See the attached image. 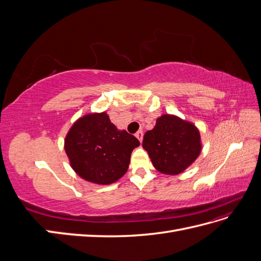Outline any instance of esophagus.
Returning a JSON list of instances; mask_svg holds the SVG:
<instances>
[{
  "label": "esophagus",
  "mask_w": 261,
  "mask_h": 261,
  "mask_svg": "<svg viewBox=\"0 0 261 261\" xmlns=\"http://www.w3.org/2000/svg\"><path fill=\"white\" fill-rule=\"evenodd\" d=\"M136 137H137V139L140 141V143H141V141H143V137H144V133L143 132H141V130H139V132H137L136 133V135H135Z\"/></svg>",
  "instance_id": "obj_1"
}]
</instances>
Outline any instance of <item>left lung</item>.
Masks as SVG:
<instances>
[{"mask_svg": "<svg viewBox=\"0 0 261 261\" xmlns=\"http://www.w3.org/2000/svg\"><path fill=\"white\" fill-rule=\"evenodd\" d=\"M143 148L156 171L167 175L184 172L199 156L202 144L197 126L173 114H162L148 130Z\"/></svg>", "mask_w": 261, "mask_h": 261, "instance_id": "obj_1", "label": "left lung"}]
</instances>
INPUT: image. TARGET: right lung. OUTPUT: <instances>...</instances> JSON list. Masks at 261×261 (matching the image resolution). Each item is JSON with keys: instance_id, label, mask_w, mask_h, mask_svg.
Listing matches in <instances>:
<instances>
[{"instance_id": "right-lung-1", "label": "right lung", "mask_w": 261, "mask_h": 261, "mask_svg": "<svg viewBox=\"0 0 261 261\" xmlns=\"http://www.w3.org/2000/svg\"><path fill=\"white\" fill-rule=\"evenodd\" d=\"M139 140L111 123L107 112L87 113L72 125L64 140L69 164L78 176L110 185L128 170L132 151Z\"/></svg>"}]
</instances>
